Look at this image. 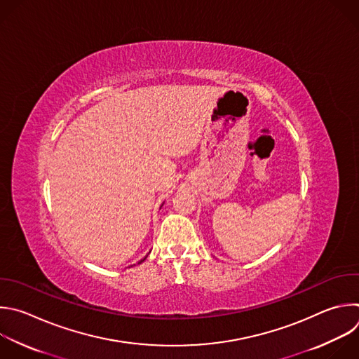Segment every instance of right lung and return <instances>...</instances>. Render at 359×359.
Instances as JSON below:
<instances>
[{"instance_id":"right-lung-1","label":"right lung","mask_w":359,"mask_h":359,"mask_svg":"<svg viewBox=\"0 0 359 359\" xmlns=\"http://www.w3.org/2000/svg\"><path fill=\"white\" fill-rule=\"evenodd\" d=\"M145 258H147V257H145ZM145 258H144V259H141V262H144V261H145ZM141 262H140V264H141Z\"/></svg>"}]
</instances>
